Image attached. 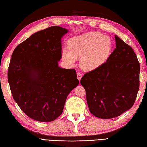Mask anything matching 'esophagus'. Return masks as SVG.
Segmentation results:
<instances>
[{"label": "esophagus", "instance_id": "1", "mask_svg": "<svg viewBox=\"0 0 147 147\" xmlns=\"http://www.w3.org/2000/svg\"><path fill=\"white\" fill-rule=\"evenodd\" d=\"M77 78H78L79 81H80L81 78H82V74H81L80 72H78V73H77Z\"/></svg>", "mask_w": 147, "mask_h": 147}]
</instances>
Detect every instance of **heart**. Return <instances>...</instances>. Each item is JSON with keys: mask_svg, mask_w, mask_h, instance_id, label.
Returning a JSON list of instances; mask_svg holds the SVG:
<instances>
[{"mask_svg": "<svg viewBox=\"0 0 147 147\" xmlns=\"http://www.w3.org/2000/svg\"><path fill=\"white\" fill-rule=\"evenodd\" d=\"M68 49L62 51V58L69 66H74L80 59L82 68L86 71L97 69L106 62L111 51L109 38L98 32H90L71 38Z\"/></svg>", "mask_w": 147, "mask_h": 147, "instance_id": "b5f03b06", "label": "heart"}]
</instances>
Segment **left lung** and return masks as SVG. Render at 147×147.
Masks as SVG:
<instances>
[{"instance_id":"left-lung-1","label":"left lung","mask_w":147,"mask_h":147,"mask_svg":"<svg viewBox=\"0 0 147 147\" xmlns=\"http://www.w3.org/2000/svg\"><path fill=\"white\" fill-rule=\"evenodd\" d=\"M116 48L106 62L85 74L80 83L90 112L110 119L133 106L139 88L140 65L132 48L115 35Z\"/></svg>"}]
</instances>
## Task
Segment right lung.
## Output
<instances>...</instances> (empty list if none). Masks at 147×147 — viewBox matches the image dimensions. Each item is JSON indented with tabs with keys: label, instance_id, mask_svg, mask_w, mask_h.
Wrapping results in <instances>:
<instances>
[{
	"label": "right lung",
	"instance_id": "1",
	"mask_svg": "<svg viewBox=\"0 0 147 147\" xmlns=\"http://www.w3.org/2000/svg\"><path fill=\"white\" fill-rule=\"evenodd\" d=\"M66 28L53 26L19 44L9 62L8 79L15 102L35 121L51 122L62 114L69 93L79 84L74 69L59 66Z\"/></svg>",
	"mask_w": 147,
	"mask_h": 147
}]
</instances>
